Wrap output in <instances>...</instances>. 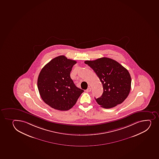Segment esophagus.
<instances>
[{"mask_svg": "<svg viewBox=\"0 0 159 159\" xmlns=\"http://www.w3.org/2000/svg\"><path fill=\"white\" fill-rule=\"evenodd\" d=\"M86 91L87 92H90V91H91V88L89 87L87 89V90H86Z\"/></svg>", "mask_w": 159, "mask_h": 159, "instance_id": "esophagus-1", "label": "esophagus"}]
</instances>
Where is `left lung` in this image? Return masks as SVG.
<instances>
[{
    "instance_id": "1",
    "label": "left lung",
    "mask_w": 159,
    "mask_h": 159,
    "mask_svg": "<svg viewBox=\"0 0 159 159\" xmlns=\"http://www.w3.org/2000/svg\"><path fill=\"white\" fill-rule=\"evenodd\" d=\"M97 74L103 85L101 97L95 98L103 108L116 107L124 101L131 89V77L128 71L115 60L107 57L86 61Z\"/></svg>"
}]
</instances>
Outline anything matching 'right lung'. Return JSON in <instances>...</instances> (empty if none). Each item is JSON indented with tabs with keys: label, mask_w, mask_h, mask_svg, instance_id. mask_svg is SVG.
<instances>
[{
	"label": "right lung",
	"mask_w": 159,
	"mask_h": 159,
	"mask_svg": "<svg viewBox=\"0 0 159 159\" xmlns=\"http://www.w3.org/2000/svg\"><path fill=\"white\" fill-rule=\"evenodd\" d=\"M76 63L61 55L52 59L41 70L38 90L43 101L51 107L59 111L70 110L84 92L70 78L71 71Z\"/></svg>",
	"instance_id": "obj_1"
}]
</instances>
